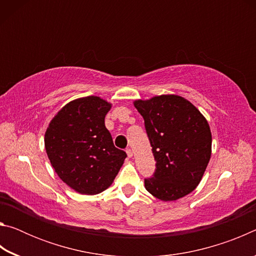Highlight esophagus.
I'll list each match as a JSON object with an SVG mask.
<instances>
[{"label": "esophagus", "instance_id": "esophagus-1", "mask_svg": "<svg viewBox=\"0 0 256 256\" xmlns=\"http://www.w3.org/2000/svg\"><path fill=\"white\" fill-rule=\"evenodd\" d=\"M126 154H128V158H132V157H133V151H132V149L128 148V149H126Z\"/></svg>", "mask_w": 256, "mask_h": 256}]
</instances>
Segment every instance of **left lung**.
Wrapping results in <instances>:
<instances>
[{"label":"left lung","mask_w":256,"mask_h":256,"mask_svg":"<svg viewBox=\"0 0 256 256\" xmlns=\"http://www.w3.org/2000/svg\"><path fill=\"white\" fill-rule=\"evenodd\" d=\"M144 120L156 170L146 190L162 201H176L196 190L211 157L210 126L200 110L177 94L134 100Z\"/></svg>","instance_id":"1"}]
</instances>
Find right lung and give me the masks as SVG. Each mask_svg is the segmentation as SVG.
Here are the masks:
<instances>
[{
    "mask_svg": "<svg viewBox=\"0 0 256 256\" xmlns=\"http://www.w3.org/2000/svg\"><path fill=\"white\" fill-rule=\"evenodd\" d=\"M112 104L100 97L78 98L50 120L45 149L52 167L68 186L94 196L110 188L126 158L105 126Z\"/></svg>",
    "mask_w": 256,
    "mask_h": 256,
    "instance_id": "obj_1",
    "label": "right lung"
}]
</instances>
